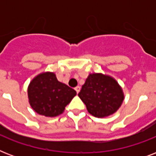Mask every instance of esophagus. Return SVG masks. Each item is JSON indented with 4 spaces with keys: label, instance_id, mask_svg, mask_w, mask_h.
I'll return each instance as SVG.
<instances>
[{
    "label": "esophagus",
    "instance_id": "34e87169",
    "mask_svg": "<svg viewBox=\"0 0 156 156\" xmlns=\"http://www.w3.org/2000/svg\"><path fill=\"white\" fill-rule=\"evenodd\" d=\"M74 89H75L77 94H78V92L80 91V87H79V86H78V87H76L74 88Z\"/></svg>",
    "mask_w": 156,
    "mask_h": 156
}]
</instances>
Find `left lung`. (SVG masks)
I'll return each mask as SVG.
<instances>
[{
    "label": "left lung",
    "instance_id": "left-lung-1",
    "mask_svg": "<svg viewBox=\"0 0 156 156\" xmlns=\"http://www.w3.org/2000/svg\"><path fill=\"white\" fill-rule=\"evenodd\" d=\"M78 96L88 112L99 118L115 113L124 100L121 86L111 76L103 73H90Z\"/></svg>",
    "mask_w": 156,
    "mask_h": 156
}]
</instances>
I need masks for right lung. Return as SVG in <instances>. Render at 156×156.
I'll return each mask as SVG.
<instances>
[{"mask_svg":"<svg viewBox=\"0 0 156 156\" xmlns=\"http://www.w3.org/2000/svg\"><path fill=\"white\" fill-rule=\"evenodd\" d=\"M30 107L38 114L54 117L63 113L65 108L77 93L73 89L57 80L52 72L40 73L28 86Z\"/></svg>","mask_w":156,"mask_h":156,"instance_id":"add662e5","label":"right lung"}]
</instances>
